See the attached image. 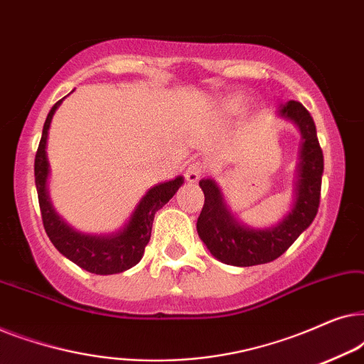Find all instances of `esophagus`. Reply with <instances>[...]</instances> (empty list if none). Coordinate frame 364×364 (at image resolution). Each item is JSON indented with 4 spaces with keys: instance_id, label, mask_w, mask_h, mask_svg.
Returning <instances> with one entry per match:
<instances>
[{
    "instance_id": "esophagus-1",
    "label": "esophagus",
    "mask_w": 364,
    "mask_h": 364,
    "mask_svg": "<svg viewBox=\"0 0 364 364\" xmlns=\"http://www.w3.org/2000/svg\"><path fill=\"white\" fill-rule=\"evenodd\" d=\"M203 172H205V164H203L202 161H196V162H192L191 166H188L187 172H186V177H187L188 182L193 183L203 176Z\"/></svg>"
}]
</instances>
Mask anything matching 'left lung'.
Wrapping results in <instances>:
<instances>
[{
	"instance_id": "left-lung-1",
	"label": "left lung",
	"mask_w": 364,
	"mask_h": 364,
	"mask_svg": "<svg viewBox=\"0 0 364 364\" xmlns=\"http://www.w3.org/2000/svg\"><path fill=\"white\" fill-rule=\"evenodd\" d=\"M283 117L300 127L301 151L298 164L296 200L291 212L273 228L255 230L238 223L223 203L222 193L210 178L198 182L205 202L197 218V232L217 260L227 265L253 267L277 260L293 242L306 230L320 207L323 151L316 137L311 114L298 101H290L280 109Z\"/></svg>"
}]
</instances>
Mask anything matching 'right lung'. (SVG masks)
<instances>
[{
	"instance_id": "right-lung-1",
	"label": "right lung",
	"mask_w": 364,
	"mask_h": 364,
	"mask_svg": "<svg viewBox=\"0 0 364 364\" xmlns=\"http://www.w3.org/2000/svg\"><path fill=\"white\" fill-rule=\"evenodd\" d=\"M61 102L63 99L54 104L48 114L36 157H34V181H36L44 230H46L53 245L64 257H68L69 260L76 263L77 267L84 268V270L96 273V275H114V273L126 272L141 262L146 245L151 240L154 215H156L159 208H162L171 200L173 193L182 186L183 178L176 177L173 181L159 183V186L149 188V192L142 197V200L139 202L136 210H134L131 220L119 233L107 237H96L76 232L68 223H64L63 218L54 212L46 192V178L49 173L46 161L48 129L54 111Z\"/></svg>"
}]
</instances>
